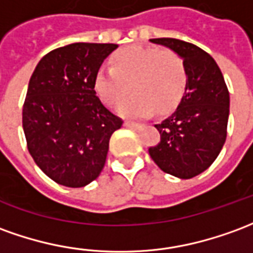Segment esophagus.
Returning a JSON list of instances; mask_svg holds the SVG:
<instances>
[{"label": "esophagus", "instance_id": "obj_1", "mask_svg": "<svg viewBox=\"0 0 253 253\" xmlns=\"http://www.w3.org/2000/svg\"><path fill=\"white\" fill-rule=\"evenodd\" d=\"M125 126L130 127V128H134V130H139V128H142V125L135 123V122H130V121L125 122Z\"/></svg>", "mask_w": 253, "mask_h": 253}]
</instances>
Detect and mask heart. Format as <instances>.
<instances>
[{
	"label": "heart",
	"instance_id": "b5f03b06",
	"mask_svg": "<svg viewBox=\"0 0 253 253\" xmlns=\"http://www.w3.org/2000/svg\"><path fill=\"white\" fill-rule=\"evenodd\" d=\"M188 68L179 53L152 46H128L115 53L111 68H98L93 90L107 107H121L126 116L169 114L178 107L188 87Z\"/></svg>",
	"mask_w": 253,
	"mask_h": 253
}]
</instances>
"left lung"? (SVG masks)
I'll return each instance as SVG.
<instances>
[{"label": "left lung", "instance_id": "1", "mask_svg": "<svg viewBox=\"0 0 253 253\" xmlns=\"http://www.w3.org/2000/svg\"><path fill=\"white\" fill-rule=\"evenodd\" d=\"M151 42L181 54L189 81L178 108L155 125L160 141L149 148V155L164 172L189 179L208 169L225 144L229 90L216 61L199 46L175 38Z\"/></svg>", "mask_w": 253, "mask_h": 253}]
</instances>
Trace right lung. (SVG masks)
Returning <instances> with one entry per match:
<instances>
[{
    "mask_svg": "<svg viewBox=\"0 0 253 253\" xmlns=\"http://www.w3.org/2000/svg\"><path fill=\"white\" fill-rule=\"evenodd\" d=\"M115 43L77 42L45 54L30 78L23 130L37 166L68 188L94 181L105 166L112 132L123 121L93 90V78Z\"/></svg>",
    "mask_w": 253,
    "mask_h": 253,
    "instance_id": "obj_1",
    "label": "right lung"
}]
</instances>
